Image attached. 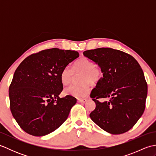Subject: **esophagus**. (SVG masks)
<instances>
[{"label": "esophagus", "mask_w": 156, "mask_h": 156, "mask_svg": "<svg viewBox=\"0 0 156 156\" xmlns=\"http://www.w3.org/2000/svg\"><path fill=\"white\" fill-rule=\"evenodd\" d=\"M87 101V98H79L78 99V102H85Z\"/></svg>", "instance_id": "obj_1"}]
</instances>
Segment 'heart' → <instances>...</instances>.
Returning <instances> with one entry per match:
<instances>
[{
	"mask_svg": "<svg viewBox=\"0 0 156 156\" xmlns=\"http://www.w3.org/2000/svg\"><path fill=\"white\" fill-rule=\"evenodd\" d=\"M74 74L82 75L80 77L82 84H72L64 89L66 94L72 95L77 98L85 97L88 95L90 90V84L94 85L100 82L103 72L100 66L94 64L93 61L87 57H82L76 60L73 69L66 66L62 69L60 74V80L62 84L67 85L70 83Z\"/></svg>",
	"mask_w": 156,
	"mask_h": 156,
	"instance_id": "heart-1",
	"label": "heart"
}]
</instances>
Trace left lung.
I'll list each match as a JSON object with an SVG mask.
<instances>
[{
  "label": "left lung",
  "instance_id": "1",
  "mask_svg": "<svg viewBox=\"0 0 156 156\" xmlns=\"http://www.w3.org/2000/svg\"><path fill=\"white\" fill-rule=\"evenodd\" d=\"M98 64L103 77L92 90L96 108L90 117L103 130L121 134L133 127L143 115L147 95V84L140 65L133 56L110 48L83 52ZM108 98L101 103L98 99Z\"/></svg>",
  "mask_w": 156,
  "mask_h": 156
}]
</instances>
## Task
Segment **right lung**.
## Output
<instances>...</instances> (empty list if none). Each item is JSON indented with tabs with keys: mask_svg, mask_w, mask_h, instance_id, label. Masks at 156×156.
Here are the masks:
<instances>
[{
	"mask_svg": "<svg viewBox=\"0 0 156 156\" xmlns=\"http://www.w3.org/2000/svg\"><path fill=\"white\" fill-rule=\"evenodd\" d=\"M79 57L78 51L44 49L26 58L9 87L10 108L23 131L34 136L54 131L67 119L76 98L59 97L62 69Z\"/></svg>",
	"mask_w": 156,
	"mask_h": 156,
	"instance_id": "right-lung-1",
	"label": "right lung"
}]
</instances>
